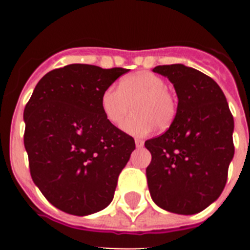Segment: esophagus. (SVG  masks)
<instances>
[{
  "label": "esophagus",
  "instance_id": "1",
  "mask_svg": "<svg viewBox=\"0 0 250 250\" xmlns=\"http://www.w3.org/2000/svg\"><path fill=\"white\" fill-rule=\"evenodd\" d=\"M135 145H136V147H143V146H144V141L140 140V139H136Z\"/></svg>",
  "mask_w": 250,
  "mask_h": 250
}]
</instances>
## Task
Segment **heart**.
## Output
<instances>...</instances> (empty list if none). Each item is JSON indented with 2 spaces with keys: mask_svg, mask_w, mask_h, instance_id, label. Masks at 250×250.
<instances>
[{
  "mask_svg": "<svg viewBox=\"0 0 250 250\" xmlns=\"http://www.w3.org/2000/svg\"><path fill=\"white\" fill-rule=\"evenodd\" d=\"M167 83L159 75L139 71L127 75L119 83V89L110 86L103 92L100 105L106 120L120 125L132 109L135 112L125 121L123 130L132 136H146L156 126L167 129L176 115V100Z\"/></svg>",
  "mask_w": 250,
  "mask_h": 250,
  "instance_id": "b5f03b06",
  "label": "heart"
}]
</instances>
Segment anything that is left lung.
Returning <instances> with one entry per match:
<instances>
[{
  "label": "left lung",
  "mask_w": 250,
  "mask_h": 250,
  "mask_svg": "<svg viewBox=\"0 0 250 250\" xmlns=\"http://www.w3.org/2000/svg\"><path fill=\"white\" fill-rule=\"evenodd\" d=\"M178 96L173 124L145 141L151 152L146 167L150 195L170 213L193 215L222 194L234 156L233 115L219 85L183 63L156 66Z\"/></svg>",
  "instance_id": "8db88e82"
}]
</instances>
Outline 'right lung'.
I'll list each match as a JSON object with an SVG mask.
<instances>
[{
    "mask_svg": "<svg viewBox=\"0 0 250 250\" xmlns=\"http://www.w3.org/2000/svg\"><path fill=\"white\" fill-rule=\"evenodd\" d=\"M127 71L85 63L56 68L39 81L26 105L31 176L60 210L90 215L112 202L135 141L106 120L100 99Z\"/></svg>",
    "mask_w": 250,
    "mask_h": 250,
    "instance_id": "obj_1",
    "label": "right lung"
}]
</instances>
